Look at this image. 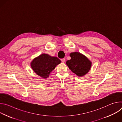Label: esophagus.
<instances>
[{"label": "esophagus", "instance_id": "34e87169", "mask_svg": "<svg viewBox=\"0 0 122 122\" xmlns=\"http://www.w3.org/2000/svg\"><path fill=\"white\" fill-rule=\"evenodd\" d=\"M61 61H62L63 63H64V62L65 61V58H62V59H61Z\"/></svg>", "mask_w": 122, "mask_h": 122}]
</instances>
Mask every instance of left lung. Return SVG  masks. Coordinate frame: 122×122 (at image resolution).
Instances as JSON below:
<instances>
[{
	"label": "left lung",
	"mask_w": 122,
	"mask_h": 122,
	"mask_svg": "<svg viewBox=\"0 0 122 122\" xmlns=\"http://www.w3.org/2000/svg\"><path fill=\"white\" fill-rule=\"evenodd\" d=\"M71 59L66 61L69 68L78 76H84L87 73L91 66V62L86 56L78 52L70 54Z\"/></svg>",
	"instance_id": "obj_1"
}]
</instances>
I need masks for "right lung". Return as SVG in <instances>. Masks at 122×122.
Listing matches in <instances>:
<instances>
[{
  "instance_id": "add662e5",
  "label": "right lung",
  "mask_w": 122,
  "mask_h": 122,
  "mask_svg": "<svg viewBox=\"0 0 122 122\" xmlns=\"http://www.w3.org/2000/svg\"><path fill=\"white\" fill-rule=\"evenodd\" d=\"M60 63V60L56 57L42 54L32 61L31 66L34 72L39 76L47 78L56 66Z\"/></svg>"
}]
</instances>
